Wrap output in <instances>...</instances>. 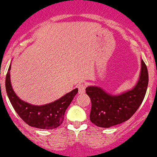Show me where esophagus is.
<instances>
[{"label":"esophagus","mask_w":157,"mask_h":157,"mask_svg":"<svg viewBox=\"0 0 157 157\" xmlns=\"http://www.w3.org/2000/svg\"><path fill=\"white\" fill-rule=\"evenodd\" d=\"M77 88H78L79 93H85V89H86V85H85V83H81V84H79Z\"/></svg>","instance_id":"34e87169"}]
</instances>
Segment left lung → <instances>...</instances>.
Instances as JSON below:
<instances>
[{
	"instance_id": "1",
	"label": "left lung",
	"mask_w": 157,
	"mask_h": 157,
	"mask_svg": "<svg viewBox=\"0 0 157 157\" xmlns=\"http://www.w3.org/2000/svg\"><path fill=\"white\" fill-rule=\"evenodd\" d=\"M148 85V68L141 60V72L133 89L119 96H112L99 87L86 88L92 102L91 122L98 127L109 128L130 119L143 102Z\"/></svg>"
}]
</instances>
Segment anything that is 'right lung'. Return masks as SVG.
<instances>
[{"label":"right lung","mask_w":157,"mask_h":157,"mask_svg":"<svg viewBox=\"0 0 157 157\" xmlns=\"http://www.w3.org/2000/svg\"><path fill=\"white\" fill-rule=\"evenodd\" d=\"M10 68L11 66L6 74L5 89L11 105L19 117L27 124L37 128L53 129L60 126L64 121V113L78 93V89H73L52 103L40 106L32 105L20 100L14 93L10 82Z\"/></svg>","instance_id":"right-lung-1"}]
</instances>
